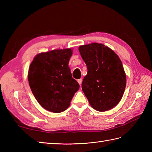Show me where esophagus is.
Returning a JSON list of instances; mask_svg holds the SVG:
<instances>
[{
	"instance_id": "obj_1",
	"label": "esophagus",
	"mask_w": 152,
	"mask_h": 152,
	"mask_svg": "<svg viewBox=\"0 0 152 152\" xmlns=\"http://www.w3.org/2000/svg\"><path fill=\"white\" fill-rule=\"evenodd\" d=\"M78 83L80 84V86H81L82 85V80L81 78L78 80Z\"/></svg>"
}]
</instances>
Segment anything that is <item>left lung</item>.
Here are the masks:
<instances>
[{"label": "left lung", "mask_w": 152, "mask_h": 152, "mask_svg": "<svg viewBox=\"0 0 152 152\" xmlns=\"http://www.w3.org/2000/svg\"><path fill=\"white\" fill-rule=\"evenodd\" d=\"M78 49L88 68L82 88L90 105L99 112L115 107L121 101L126 86L120 59L102 44L83 45Z\"/></svg>", "instance_id": "left-lung-1"}]
</instances>
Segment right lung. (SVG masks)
<instances>
[{
  "mask_svg": "<svg viewBox=\"0 0 152 152\" xmlns=\"http://www.w3.org/2000/svg\"><path fill=\"white\" fill-rule=\"evenodd\" d=\"M72 55L70 48L54 50L38 53L30 64L28 80L31 89L38 103L48 111L65 110L80 88L69 67Z\"/></svg>",
  "mask_w": 152,
  "mask_h": 152,
  "instance_id": "add662e5",
  "label": "right lung"
}]
</instances>
